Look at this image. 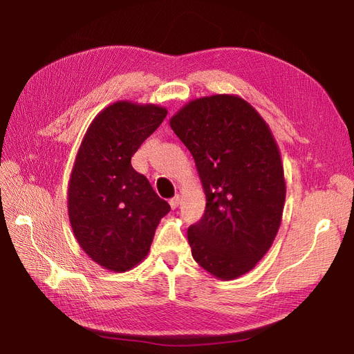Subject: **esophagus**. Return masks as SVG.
Listing matches in <instances>:
<instances>
[{
	"label": "esophagus",
	"mask_w": 354,
	"mask_h": 354,
	"mask_svg": "<svg viewBox=\"0 0 354 354\" xmlns=\"http://www.w3.org/2000/svg\"><path fill=\"white\" fill-rule=\"evenodd\" d=\"M178 205H180V196H174L173 199H169V206H171V209H176Z\"/></svg>",
	"instance_id": "34e87169"
}]
</instances>
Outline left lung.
<instances>
[{
  "instance_id": "obj_1",
  "label": "left lung",
  "mask_w": 354,
  "mask_h": 354,
  "mask_svg": "<svg viewBox=\"0 0 354 354\" xmlns=\"http://www.w3.org/2000/svg\"><path fill=\"white\" fill-rule=\"evenodd\" d=\"M169 126L190 151L206 196L203 216L187 230L193 259L219 279L245 275L272 246L286 202L270 126L227 93L190 101Z\"/></svg>"
}]
</instances>
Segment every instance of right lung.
Segmentation results:
<instances>
[{
  "mask_svg": "<svg viewBox=\"0 0 354 354\" xmlns=\"http://www.w3.org/2000/svg\"><path fill=\"white\" fill-rule=\"evenodd\" d=\"M167 113L155 104L117 101L93 118L80 143L68 183V218L80 248L108 271L140 263L171 209L130 162Z\"/></svg>",
  "mask_w": 354,
  "mask_h": 354,
  "instance_id": "1",
  "label": "right lung"
}]
</instances>
